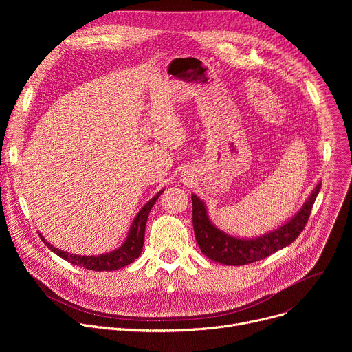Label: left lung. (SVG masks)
Wrapping results in <instances>:
<instances>
[{
  "label": "left lung",
  "instance_id": "obj_1",
  "mask_svg": "<svg viewBox=\"0 0 352 352\" xmlns=\"http://www.w3.org/2000/svg\"><path fill=\"white\" fill-rule=\"evenodd\" d=\"M320 186L322 184L316 186L304 208L292 220L256 239H239L217 230L209 220L205 204L192 195V221L196 242L209 259L223 265L241 266L265 259L294 242L304 231Z\"/></svg>",
  "mask_w": 352,
  "mask_h": 352
}]
</instances>
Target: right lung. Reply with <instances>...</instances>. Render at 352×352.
<instances>
[{"instance_id":"obj_1","label":"right lung","mask_w":352,"mask_h":352,"mask_svg":"<svg viewBox=\"0 0 352 352\" xmlns=\"http://www.w3.org/2000/svg\"><path fill=\"white\" fill-rule=\"evenodd\" d=\"M162 193H163V190H160L153 199H150L148 202L142 208V210L138 213V216L135 217V220L132 223V227H131L126 241L124 242L122 246H120L117 250H114V252L100 255V256L72 255V254L64 252V250H60L58 248H54L53 245H50L40 234L38 235H40L41 241L47 245L48 249H52L56 255L61 256L63 259L68 261L69 263H72L75 266H80V267L94 270V272H111V270L121 269L139 258V255L142 252V248H143V242H144V228H146V221H147L148 213H150V210H152L155 202Z\"/></svg>"}]
</instances>
